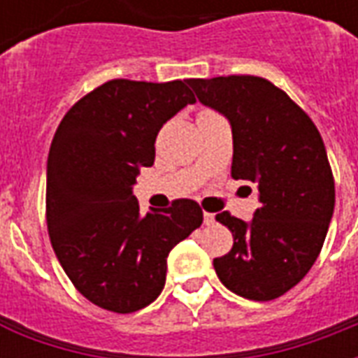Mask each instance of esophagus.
Masks as SVG:
<instances>
[{"label": "esophagus", "instance_id": "1", "mask_svg": "<svg viewBox=\"0 0 358 358\" xmlns=\"http://www.w3.org/2000/svg\"><path fill=\"white\" fill-rule=\"evenodd\" d=\"M213 223H215V215H213V213H208V211H206L204 213V225H213Z\"/></svg>", "mask_w": 358, "mask_h": 358}]
</instances>
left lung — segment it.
<instances>
[{
    "label": "left lung",
    "instance_id": "obj_1",
    "mask_svg": "<svg viewBox=\"0 0 358 358\" xmlns=\"http://www.w3.org/2000/svg\"><path fill=\"white\" fill-rule=\"evenodd\" d=\"M198 101L233 129L234 179L254 189L252 221L215 215L233 248L213 259L219 280L236 296L271 301L303 278L324 244L336 190L324 143L311 118L276 85L257 76L187 80Z\"/></svg>",
    "mask_w": 358,
    "mask_h": 358
}]
</instances>
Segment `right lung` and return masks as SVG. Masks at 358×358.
I'll list each match as a JSON object with an SVG mask.
<instances>
[{
  "label": "right lung",
  "instance_id": "1",
  "mask_svg": "<svg viewBox=\"0 0 358 358\" xmlns=\"http://www.w3.org/2000/svg\"><path fill=\"white\" fill-rule=\"evenodd\" d=\"M196 99L187 82L112 80L80 99L47 158V229L64 273L91 303L135 313L160 296L168 255L202 225L194 200L141 215L133 185L162 125Z\"/></svg>",
  "mask_w": 358,
  "mask_h": 358
}]
</instances>
